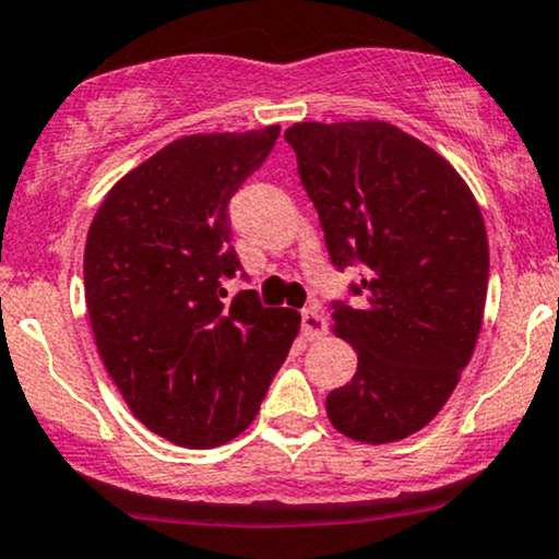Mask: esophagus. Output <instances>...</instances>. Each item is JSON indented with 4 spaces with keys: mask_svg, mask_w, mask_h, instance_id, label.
Returning <instances> with one entry per match:
<instances>
[{
    "mask_svg": "<svg viewBox=\"0 0 559 559\" xmlns=\"http://www.w3.org/2000/svg\"><path fill=\"white\" fill-rule=\"evenodd\" d=\"M300 324H304V332L308 334V340H319L326 334V319L324 313L317 311V308H306L304 317H300Z\"/></svg>",
    "mask_w": 559,
    "mask_h": 559,
    "instance_id": "34e87169",
    "label": "esophagus"
}]
</instances>
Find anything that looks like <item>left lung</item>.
Instances as JSON below:
<instances>
[{
    "instance_id": "1",
    "label": "left lung",
    "mask_w": 559,
    "mask_h": 559,
    "mask_svg": "<svg viewBox=\"0 0 559 559\" xmlns=\"http://www.w3.org/2000/svg\"><path fill=\"white\" fill-rule=\"evenodd\" d=\"M337 269L364 304H332L358 369L326 395L340 435L369 444L416 435L448 403L481 332L489 240L448 159L395 124L295 122L285 130Z\"/></svg>"
}]
</instances>
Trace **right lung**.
Masks as SVG:
<instances>
[{
	"label": "right lung",
	"mask_w": 559,
	"mask_h": 559,
	"mask_svg": "<svg viewBox=\"0 0 559 559\" xmlns=\"http://www.w3.org/2000/svg\"><path fill=\"white\" fill-rule=\"evenodd\" d=\"M277 135L280 124L177 138L109 190L85 238L98 356L138 421L180 448L251 426L300 330L293 308L225 290L240 269L229 199Z\"/></svg>",
	"instance_id": "1"
}]
</instances>
